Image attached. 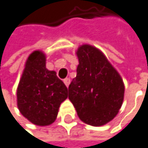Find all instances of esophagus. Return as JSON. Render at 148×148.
Returning a JSON list of instances; mask_svg holds the SVG:
<instances>
[{
    "mask_svg": "<svg viewBox=\"0 0 148 148\" xmlns=\"http://www.w3.org/2000/svg\"><path fill=\"white\" fill-rule=\"evenodd\" d=\"M63 82H64V84L66 85V86L68 87V86H69V85L71 84V79H70V78H69V77H67V78H65V79L63 80Z\"/></svg>",
    "mask_w": 148,
    "mask_h": 148,
    "instance_id": "34e87169",
    "label": "esophagus"
}]
</instances>
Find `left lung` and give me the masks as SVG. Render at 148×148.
<instances>
[{
	"mask_svg": "<svg viewBox=\"0 0 148 148\" xmlns=\"http://www.w3.org/2000/svg\"><path fill=\"white\" fill-rule=\"evenodd\" d=\"M77 76L69 86V99L79 119L102 126L117 115L124 97L120 74L103 53L89 45L77 49Z\"/></svg>",
	"mask_w": 148,
	"mask_h": 148,
	"instance_id": "left-lung-1",
	"label": "left lung"
}]
</instances>
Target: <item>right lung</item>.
Masks as SVG:
<instances>
[{
    "instance_id": "add662e5",
    "label": "right lung",
    "mask_w": 148,
    "mask_h": 148,
    "mask_svg": "<svg viewBox=\"0 0 148 148\" xmlns=\"http://www.w3.org/2000/svg\"><path fill=\"white\" fill-rule=\"evenodd\" d=\"M68 97V88L56 72L45 67V55L35 51L27 60L17 89L19 112L38 126L52 124L61 103Z\"/></svg>"
}]
</instances>
